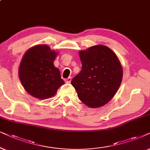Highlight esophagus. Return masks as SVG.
<instances>
[{"label": "esophagus", "mask_w": 150, "mask_h": 150, "mask_svg": "<svg viewBox=\"0 0 150 150\" xmlns=\"http://www.w3.org/2000/svg\"><path fill=\"white\" fill-rule=\"evenodd\" d=\"M71 79H72V77H69L67 79H65L66 83H71Z\"/></svg>", "instance_id": "esophagus-1"}]
</instances>
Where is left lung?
Returning a JSON list of instances; mask_svg holds the SVG:
<instances>
[{
  "mask_svg": "<svg viewBox=\"0 0 150 150\" xmlns=\"http://www.w3.org/2000/svg\"><path fill=\"white\" fill-rule=\"evenodd\" d=\"M81 70L71 81L79 100L90 108L106 104L118 91L123 70L115 53L97 45L79 51Z\"/></svg>",
  "mask_w": 150,
  "mask_h": 150,
  "instance_id": "8db88e82",
  "label": "left lung"
}]
</instances>
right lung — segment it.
<instances>
[{"instance_id": "add662e5", "label": "right lung", "mask_w": 150, "mask_h": 150, "mask_svg": "<svg viewBox=\"0 0 150 150\" xmlns=\"http://www.w3.org/2000/svg\"><path fill=\"white\" fill-rule=\"evenodd\" d=\"M57 53L46 45L28 50L19 67V78L24 88L38 99L53 97L64 83L58 69L53 65Z\"/></svg>"}]
</instances>
